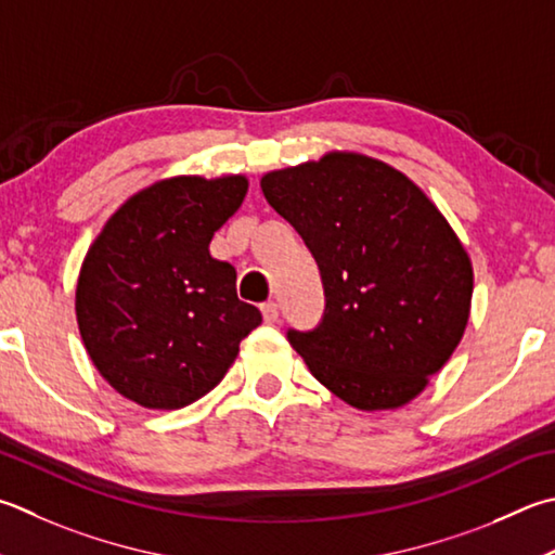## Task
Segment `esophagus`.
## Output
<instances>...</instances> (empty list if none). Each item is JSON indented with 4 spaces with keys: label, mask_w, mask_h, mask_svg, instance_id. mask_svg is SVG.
Segmentation results:
<instances>
[{
    "label": "esophagus",
    "mask_w": 555,
    "mask_h": 555,
    "mask_svg": "<svg viewBox=\"0 0 555 555\" xmlns=\"http://www.w3.org/2000/svg\"><path fill=\"white\" fill-rule=\"evenodd\" d=\"M261 318H264V322H276L279 320V306L274 304V300H269V304L261 306Z\"/></svg>",
    "instance_id": "34e87169"
}]
</instances>
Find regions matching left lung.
Returning a JSON list of instances; mask_svg holds the SVG:
<instances>
[{"instance_id": "1", "label": "left lung", "mask_w": 555, "mask_h": 555, "mask_svg": "<svg viewBox=\"0 0 555 555\" xmlns=\"http://www.w3.org/2000/svg\"><path fill=\"white\" fill-rule=\"evenodd\" d=\"M325 286V318L288 341L347 405L398 410L429 386L470 318L473 264L425 191L383 159L330 150L261 177Z\"/></svg>"}]
</instances>
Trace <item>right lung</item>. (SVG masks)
Masks as SVG:
<instances>
[{
  "mask_svg": "<svg viewBox=\"0 0 555 555\" xmlns=\"http://www.w3.org/2000/svg\"><path fill=\"white\" fill-rule=\"evenodd\" d=\"M245 175L159 179L126 198L89 245L75 315L99 374L147 410H179L214 390L261 312L235 269L210 257L216 230L243 206Z\"/></svg>",
  "mask_w": 555,
  "mask_h": 555,
  "instance_id": "obj_1",
  "label": "right lung"
}]
</instances>
